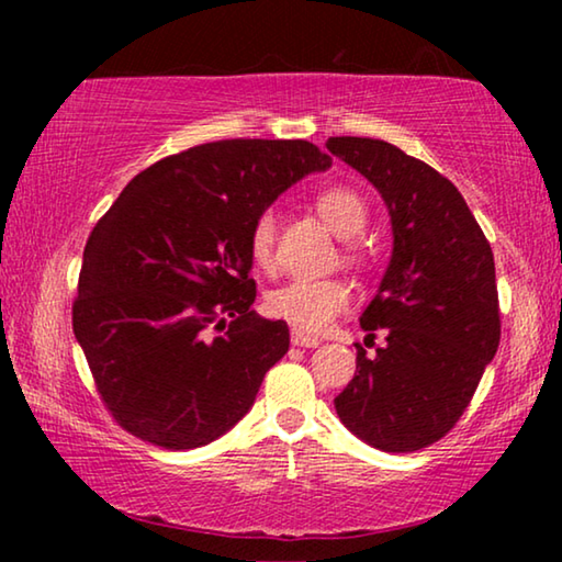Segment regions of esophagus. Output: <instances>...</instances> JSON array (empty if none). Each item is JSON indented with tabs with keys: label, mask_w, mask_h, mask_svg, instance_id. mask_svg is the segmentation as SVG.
<instances>
[{
	"label": "esophagus",
	"mask_w": 562,
	"mask_h": 562,
	"mask_svg": "<svg viewBox=\"0 0 562 562\" xmlns=\"http://www.w3.org/2000/svg\"><path fill=\"white\" fill-rule=\"evenodd\" d=\"M319 337H312V335H307V331H302V329H292V345L294 347H310V349H315V347H319Z\"/></svg>",
	"instance_id": "obj_1"
}]
</instances>
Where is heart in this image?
<instances>
[{
	"instance_id": "heart-1",
	"label": "heart",
	"mask_w": 562,
	"mask_h": 562,
	"mask_svg": "<svg viewBox=\"0 0 562 562\" xmlns=\"http://www.w3.org/2000/svg\"><path fill=\"white\" fill-rule=\"evenodd\" d=\"M317 213L327 227L341 240H351L367 227V203L357 190L329 188L317 195ZM274 240H278V215L262 211L250 227V258L260 270H270L274 262ZM355 302L351 284L345 280H312L292 278L268 292L265 307L272 317L290 322L294 329L319 331L347 312Z\"/></svg>"
}]
</instances>
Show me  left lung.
I'll return each instance as SVG.
<instances>
[{
	"instance_id": "1",
	"label": "left lung",
	"mask_w": 562,
	"mask_h": 562,
	"mask_svg": "<svg viewBox=\"0 0 562 562\" xmlns=\"http://www.w3.org/2000/svg\"><path fill=\"white\" fill-rule=\"evenodd\" d=\"M327 150L372 183L392 223V258L359 325L386 345L335 408L347 429L389 453L418 451L453 429L501 341L496 265L449 178L386 140L337 136Z\"/></svg>"
}]
</instances>
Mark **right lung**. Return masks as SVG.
<instances>
[{
    "mask_svg": "<svg viewBox=\"0 0 562 562\" xmlns=\"http://www.w3.org/2000/svg\"><path fill=\"white\" fill-rule=\"evenodd\" d=\"M329 166L310 140L233 138L158 160L121 190L83 250L74 335L123 429L186 451L250 412L290 349L288 325L252 310L250 227Z\"/></svg>",
    "mask_w": 562,
    "mask_h": 562,
    "instance_id": "1",
    "label": "right lung"
}]
</instances>
